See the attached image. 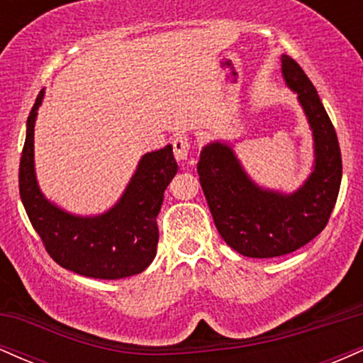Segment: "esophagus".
<instances>
[{
    "label": "esophagus",
    "mask_w": 363,
    "mask_h": 363,
    "mask_svg": "<svg viewBox=\"0 0 363 363\" xmlns=\"http://www.w3.org/2000/svg\"><path fill=\"white\" fill-rule=\"evenodd\" d=\"M172 148H174V157H176L179 162H184L187 160V157H189L191 141L187 136L179 135L172 140Z\"/></svg>",
    "instance_id": "esophagus-1"
}]
</instances>
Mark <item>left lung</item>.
Instances as JSON below:
<instances>
[{
    "label": "left lung",
    "mask_w": 363,
    "mask_h": 363,
    "mask_svg": "<svg viewBox=\"0 0 363 363\" xmlns=\"http://www.w3.org/2000/svg\"><path fill=\"white\" fill-rule=\"evenodd\" d=\"M286 86L298 95L314 136V169L294 193L257 186L230 145L213 141L201 150L199 182L216 230L247 257H277L311 242L328 225L341 184V152L335 126L318 90L290 56H281Z\"/></svg>",
    "instance_id": "obj_1"
}]
</instances>
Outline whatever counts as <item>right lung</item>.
<instances>
[{"mask_svg":"<svg viewBox=\"0 0 363 363\" xmlns=\"http://www.w3.org/2000/svg\"><path fill=\"white\" fill-rule=\"evenodd\" d=\"M44 90L27 119L20 158V198L49 256L69 272L119 280L147 269L157 254V215L177 174L172 145L145 153L119 201L106 213L78 216L61 210L39 189L34 169V126Z\"/></svg>","mask_w":363,"mask_h":363,"instance_id":"1","label":"right lung"}]
</instances>
